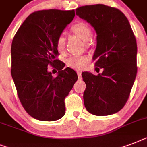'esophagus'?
Listing matches in <instances>:
<instances>
[{
  "label": "esophagus",
  "instance_id": "34e87169",
  "mask_svg": "<svg viewBox=\"0 0 147 147\" xmlns=\"http://www.w3.org/2000/svg\"><path fill=\"white\" fill-rule=\"evenodd\" d=\"M77 75H78V79H79V80H82V72H80V71H77Z\"/></svg>",
  "mask_w": 147,
  "mask_h": 147
}]
</instances>
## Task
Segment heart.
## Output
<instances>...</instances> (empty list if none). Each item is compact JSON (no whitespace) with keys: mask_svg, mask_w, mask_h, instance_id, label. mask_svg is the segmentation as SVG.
Listing matches in <instances>:
<instances>
[{"mask_svg":"<svg viewBox=\"0 0 147 147\" xmlns=\"http://www.w3.org/2000/svg\"><path fill=\"white\" fill-rule=\"evenodd\" d=\"M71 31L77 35L78 37L84 41H88L92 37V32L90 26L86 23L78 22L71 27ZM65 47V39L64 36L59 35L55 40V47L59 52H62ZM88 62V58L87 56H78V55H71L66 60V65L71 69L76 70H83Z\"/></svg>","mask_w":147,"mask_h":147,"instance_id":"obj_1","label":"heart"}]
</instances>
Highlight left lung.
Wrapping results in <instances>:
<instances>
[{"mask_svg": "<svg viewBox=\"0 0 147 147\" xmlns=\"http://www.w3.org/2000/svg\"><path fill=\"white\" fill-rule=\"evenodd\" d=\"M76 10V14L96 31L93 60L95 66L103 69L98 76L88 71L82 73L86 84L83 94L85 108L97 116L115 114L127 101L137 76L135 36L127 18L117 8L95 4Z\"/></svg>", "mask_w": 147, "mask_h": 147, "instance_id": "8db88e82", "label": "left lung"}]
</instances>
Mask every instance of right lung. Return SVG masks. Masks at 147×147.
Returning <instances> with one entry per match:
<instances>
[{
    "mask_svg": "<svg viewBox=\"0 0 147 147\" xmlns=\"http://www.w3.org/2000/svg\"><path fill=\"white\" fill-rule=\"evenodd\" d=\"M75 10L51 9L29 15L13 39L11 76L21 105L32 117L54 121L64 116L65 98L78 79L70 68L57 59L56 38L70 24ZM49 65L57 69L53 77Z\"/></svg>",
    "mask_w": 147,
    "mask_h": 147,
    "instance_id": "1",
    "label": "right lung"
}]
</instances>
